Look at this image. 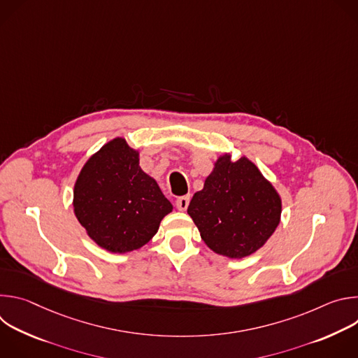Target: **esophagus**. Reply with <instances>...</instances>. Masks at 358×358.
Returning a JSON list of instances; mask_svg holds the SVG:
<instances>
[{
	"label": "esophagus",
	"mask_w": 358,
	"mask_h": 358,
	"mask_svg": "<svg viewBox=\"0 0 358 358\" xmlns=\"http://www.w3.org/2000/svg\"><path fill=\"white\" fill-rule=\"evenodd\" d=\"M189 199H191V196H189V195H182V196H178V198L176 199V207H177L180 211H185V210L188 208Z\"/></svg>",
	"instance_id": "34e87169"
}]
</instances>
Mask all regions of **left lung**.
Listing matches in <instances>:
<instances>
[{
	"label": "left lung",
	"mask_w": 358,
	"mask_h": 358,
	"mask_svg": "<svg viewBox=\"0 0 358 358\" xmlns=\"http://www.w3.org/2000/svg\"><path fill=\"white\" fill-rule=\"evenodd\" d=\"M282 201L258 167L245 157L218 159L203 188L194 194L188 214L214 252L241 259L257 252L280 221Z\"/></svg>",
	"instance_id": "obj_1"
}]
</instances>
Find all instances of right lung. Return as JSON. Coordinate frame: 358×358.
Wrapping results in <instances>:
<instances>
[{
	"label": "right lung",
	"instance_id": "right-lung-1",
	"mask_svg": "<svg viewBox=\"0 0 358 358\" xmlns=\"http://www.w3.org/2000/svg\"><path fill=\"white\" fill-rule=\"evenodd\" d=\"M75 215L87 235L109 252H130L156 235L171 202L138 166L124 138L101 147L83 166L73 191Z\"/></svg>",
	"mask_w": 358,
	"mask_h": 358
}]
</instances>
